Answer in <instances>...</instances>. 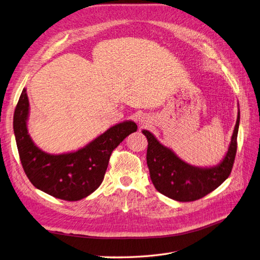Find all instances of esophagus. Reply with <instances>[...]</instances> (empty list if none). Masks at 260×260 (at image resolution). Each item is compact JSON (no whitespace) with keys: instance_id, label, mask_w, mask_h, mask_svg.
<instances>
[{"instance_id":"1","label":"esophagus","mask_w":260,"mask_h":260,"mask_svg":"<svg viewBox=\"0 0 260 260\" xmlns=\"http://www.w3.org/2000/svg\"><path fill=\"white\" fill-rule=\"evenodd\" d=\"M139 120H141V122H142V121H144V118L142 117V118H139Z\"/></svg>"}]
</instances>
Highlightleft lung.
Here are the masks:
<instances>
[{"mask_svg":"<svg viewBox=\"0 0 260 260\" xmlns=\"http://www.w3.org/2000/svg\"><path fill=\"white\" fill-rule=\"evenodd\" d=\"M239 125L240 108L228 152L221 161L211 167L192 166L171 148L162 145L152 132L142 130L148 142L147 167L156 190L178 202H193L216 190L231 174L237 154Z\"/></svg>","mask_w":260,"mask_h":260,"instance_id":"obj_1","label":"left lung"}]
</instances>
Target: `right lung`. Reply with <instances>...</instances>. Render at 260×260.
<instances>
[{"label": "right lung", "instance_id": "right-lung-1", "mask_svg": "<svg viewBox=\"0 0 260 260\" xmlns=\"http://www.w3.org/2000/svg\"><path fill=\"white\" fill-rule=\"evenodd\" d=\"M29 100L23 88L14 113V133L22 168L39 190L64 201H79L93 193L104 179L112 152L137 123L125 120L107 129L74 152L50 154L38 147L28 132Z\"/></svg>", "mask_w": 260, "mask_h": 260}]
</instances>
